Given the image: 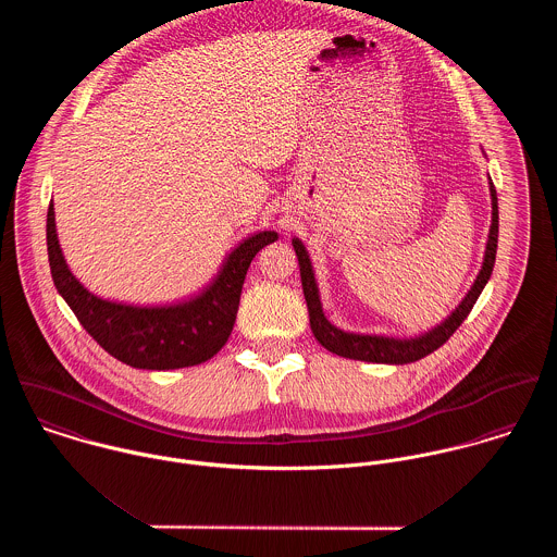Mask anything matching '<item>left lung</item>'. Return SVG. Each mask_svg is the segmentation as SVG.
<instances>
[{"label":"left lung","mask_w":557,"mask_h":557,"mask_svg":"<svg viewBox=\"0 0 557 557\" xmlns=\"http://www.w3.org/2000/svg\"><path fill=\"white\" fill-rule=\"evenodd\" d=\"M491 203H493V219H491V230H488V242H486V250H484V261H482V270L476 276V283L472 285L470 294L463 298V302L459 305V309L446 319L444 323H440L437 327H433L431 332L418 336V338H388V336H364V334H351V332H343L338 327H334L327 319L323 318L321 311V302H319L318 283L313 276V268L307 255V248L302 246V242L296 238L292 244L296 248L298 255V263H300V278H302V289H305V300L309 307V319H311V330L315 334L319 343L343 358H354V360H364V362H377V364H407V362H416L424 356H429L431 351H435L437 347H442L455 332L457 327L466 321L470 315V311L476 305L478 296L482 294L491 272H493V263H495V252H497V195H495V186L491 182Z\"/></svg>","instance_id":"1"}]
</instances>
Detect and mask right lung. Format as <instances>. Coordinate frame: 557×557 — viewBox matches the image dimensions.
Segmentation results:
<instances>
[{"mask_svg":"<svg viewBox=\"0 0 557 557\" xmlns=\"http://www.w3.org/2000/svg\"><path fill=\"white\" fill-rule=\"evenodd\" d=\"M276 238L274 232H261L244 239L199 298L175 307L141 309L100 300L81 285L58 242L53 201L47 212V250L58 292L107 354L148 371L201 364L221 351L236 323L246 270L252 257Z\"/></svg>","mask_w":557,"mask_h":557,"instance_id":"add662e5","label":"right lung"}]
</instances>
